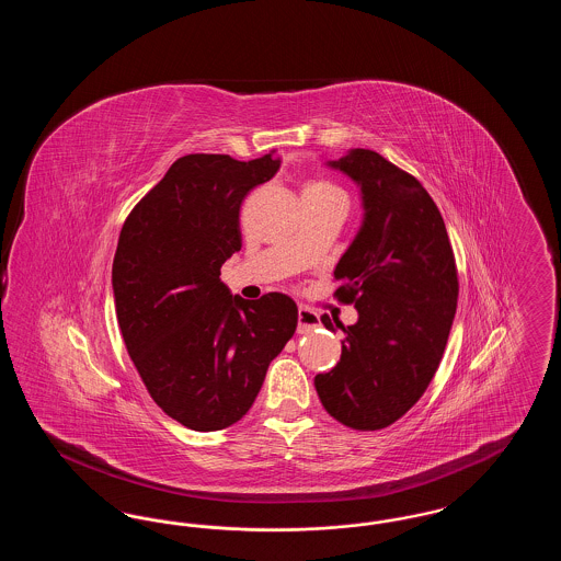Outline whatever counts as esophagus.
<instances>
[{"label":"esophagus","mask_w":561,"mask_h":561,"mask_svg":"<svg viewBox=\"0 0 561 561\" xmlns=\"http://www.w3.org/2000/svg\"><path fill=\"white\" fill-rule=\"evenodd\" d=\"M320 325V316L309 307L298 309V334H309Z\"/></svg>","instance_id":"obj_1"}]
</instances>
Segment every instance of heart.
<instances>
[{
	"mask_svg": "<svg viewBox=\"0 0 561 561\" xmlns=\"http://www.w3.org/2000/svg\"><path fill=\"white\" fill-rule=\"evenodd\" d=\"M302 195H316V197H325V195H343V191L336 187L334 183L325 181V179H318V181H311V183L305 187Z\"/></svg>",
	"mask_w": 561,
	"mask_h": 561,
	"instance_id": "1",
	"label": "heart"
}]
</instances>
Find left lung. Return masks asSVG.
Masks as SVG:
<instances>
[{
    "mask_svg": "<svg viewBox=\"0 0 561 561\" xmlns=\"http://www.w3.org/2000/svg\"><path fill=\"white\" fill-rule=\"evenodd\" d=\"M364 197V225L334 268V298L355 305L341 362L316 376L323 408L345 427H389L423 398L450 336L458 271L444 218L412 174L370 149L330 163ZM321 323L334 332L328 316Z\"/></svg>",
    "mask_w": 561,
    "mask_h": 561,
    "instance_id": "left-lung-1",
    "label": "left lung"
}]
</instances>
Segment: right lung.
Masks as SVG:
<instances>
[{"instance_id": "obj_1", "label": "right lung", "mask_w": 561, "mask_h": 561, "mask_svg": "<svg viewBox=\"0 0 561 561\" xmlns=\"http://www.w3.org/2000/svg\"><path fill=\"white\" fill-rule=\"evenodd\" d=\"M277 168L275 151L179 158L119 233L113 294L124 343L149 396L193 431L240 421L298 323L290 296L243 300L220 282L241 250V202Z\"/></svg>"}]
</instances>
